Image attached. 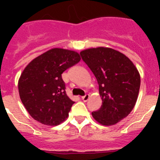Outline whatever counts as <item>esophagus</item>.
<instances>
[{"instance_id": "1", "label": "esophagus", "mask_w": 160, "mask_h": 160, "mask_svg": "<svg viewBox=\"0 0 160 160\" xmlns=\"http://www.w3.org/2000/svg\"><path fill=\"white\" fill-rule=\"evenodd\" d=\"M80 95L81 96V98H82L83 101H87L88 100H89V96H88L87 95H86V93L84 91V92L80 93Z\"/></svg>"}]
</instances>
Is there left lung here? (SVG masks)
<instances>
[{"instance_id": "obj_1", "label": "left lung", "mask_w": 160, "mask_h": 160, "mask_svg": "<svg viewBox=\"0 0 160 160\" xmlns=\"http://www.w3.org/2000/svg\"><path fill=\"white\" fill-rule=\"evenodd\" d=\"M80 60L75 51L55 48L26 65L19 79V95L35 120L55 126L67 119L75 102L66 94L61 75Z\"/></svg>"}]
</instances>
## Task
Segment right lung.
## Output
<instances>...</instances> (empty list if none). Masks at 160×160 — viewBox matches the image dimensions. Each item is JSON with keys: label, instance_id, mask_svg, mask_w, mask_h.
<instances>
[{"label": "right lung", "instance_id": "right-lung-1", "mask_svg": "<svg viewBox=\"0 0 160 160\" xmlns=\"http://www.w3.org/2000/svg\"><path fill=\"white\" fill-rule=\"evenodd\" d=\"M82 60L95 75L102 105L92 112L103 125H114L134 109L139 95L140 76L130 60L115 56L111 49L98 47L80 52Z\"/></svg>", "mask_w": 160, "mask_h": 160}]
</instances>
